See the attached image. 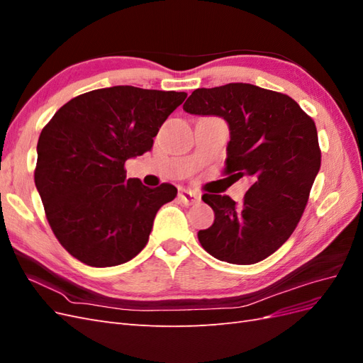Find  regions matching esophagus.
Wrapping results in <instances>:
<instances>
[{
  "instance_id": "1",
  "label": "esophagus",
  "mask_w": 363,
  "mask_h": 363,
  "mask_svg": "<svg viewBox=\"0 0 363 363\" xmlns=\"http://www.w3.org/2000/svg\"><path fill=\"white\" fill-rule=\"evenodd\" d=\"M179 199H180V201H182L183 204L192 206V204L200 201V195L196 194V192H194V191H191V189H182V191L179 192Z\"/></svg>"
}]
</instances>
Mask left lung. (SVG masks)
<instances>
[{
  "label": "left lung",
  "instance_id": "obj_1",
  "mask_svg": "<svg viewBox=\"0 0 363 363\" xmlns=\"http://www.w3.org/2000/svg\"><path fill=\"white\" fill-rule=\"evenodd\" d=\"M183 111L227 121L224 174L251 182L240 204L228 195L201 196L215 212L213 224L199 232L201 247L236 265L267 259L294 233L320 171L313 119L291 96L250 83L195 89Z\"/></svg>",
  "mask_w": 363,
  "mask_h": 363
}]
</instances>
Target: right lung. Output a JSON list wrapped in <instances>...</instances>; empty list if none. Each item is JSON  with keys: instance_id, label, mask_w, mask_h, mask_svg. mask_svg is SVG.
<instances>
[{"instance_id": "1", "label": "right lung", "mask_w": 363, "mask_h": 363, "mask_svg": "<svg viewBox=\"0 0 363 363\" xmlns=\"http://www.w3.org/2000/svg\"><path fill=\"white\" fill-rule=\"evenodd\" d=\"M186 92L113 86L72 98L42 128L35 183L52 233L89 267H116L148 242L156 213L177 196L150 189L124 164L152 148Z\"/></svg>"}]
</instances>
